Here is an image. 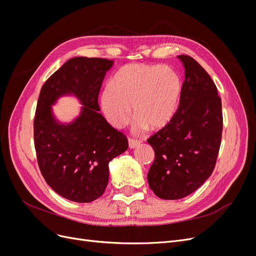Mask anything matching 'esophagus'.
Wrapping results in <instances>:
<instances>
[{
  "mask_svg": "<svg viewBox=\"0 0 256 256\" xmlns=\"http://www.w3.org/2000/svg\"><path fill=\"white\" fill-rule=\"evenodd\" d=\"M128 145H129V148L130 150H134V148H136V147H138V145H140V141L134 140V138H129V140H128Z\"/></svg>",
  "mask_w": 256,
  "mask_h": 256,
  "instance_id": "esophagus-1",
  "label": "esophagus"
}]
</instances>
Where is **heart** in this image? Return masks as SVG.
<instances>
[{"label": "heart", "mask_w": 256, "mask_h": 256, "mask_svg": "<svg viewBox=\"0 0 256 256\" xmlns=\"http://www.w3.org/2000/svg\"><path fill=\"white\" fill-rule=\"evenodd\" d=\"M182 92L180 76L173 68L128 64L104 88L100 108L114 128H120L129 120L132 106L134 132H142L148 127L158 130L173 120Z\"/></svg>", "instance_id": "b5f03b06"}]
</instances>
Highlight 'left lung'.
I'll return each mask as SVG.
<instances>
[{
  "instance_id": "1",
  "label": "left lung",
  "mask_w": 256,
  "mask_h": 256,
  "mask_svg": "<svg viewBox=\"0 0 256 256\" xmlns=\"http://www.w3.org/2000/svg\"><path fill=\"white\" fill-rule=\"evenodd\" d=\"M180 106L173 120L147 142L154 161L147 174L150 189L164 200H180L198 189L212 175L221 144L222 104L205 69L188 56Z\"/></svg>"
}]
</instances>
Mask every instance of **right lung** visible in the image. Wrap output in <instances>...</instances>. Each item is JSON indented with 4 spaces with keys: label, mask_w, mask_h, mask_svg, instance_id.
I'll list each match as a JSON object with an SVG mask.
<instances>
[{
    "label": "right lung",
    "mask_w": 256,
    "mask_h": 256,
    "mask_svg": "<svg viewBox=\"0 0 256 256\" xmlns=\"http://www.w3.org/2000/svg\"><path fill=\"white\" fill-rule=\"evenodd\" d=\"M114 62L72 58L42 85L34 120V143L40 172L58 194L76 203L100 198L109 182V162L126 152L127 138L100 114L98 95ZM64 96L82 104L69 123L60 122L52 106Z\"/></svg>",
    "instance_id": "1"
}]
</instances>
